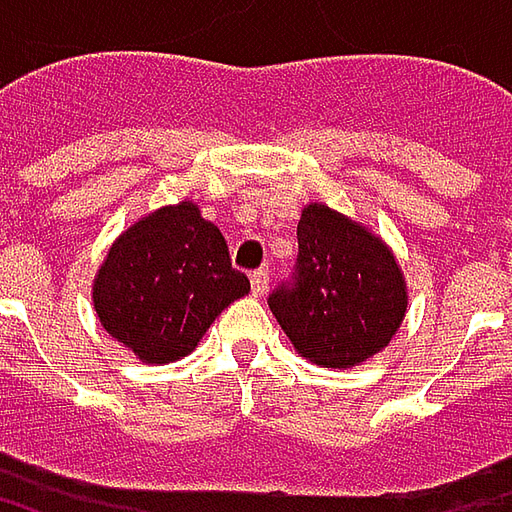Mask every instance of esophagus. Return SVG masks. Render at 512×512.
Instances as JSON below:
<instances>
[{
  "instance_id": "34e87169",
  "label": "esophagus",
  "mask_w": 512,
  "mask_h": 512,
  "mask_svg": "<svg viewBox=\"0 0 512 512\" xmlns=\"http://www.w3.org/2000/svg\"><path fill=\"white\" fill-rule=\"evenodd\" d=\"M249 282H252V296H263L268 290V271H255L252 277H249Z\"/></svg>"
}]
</instances>
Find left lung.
Wrapping results in <instances>:
<instances>
[{
  "label": "left lung",
  "instance_id": "left-lung-1",
  "mask_svg": "<svg viewBox=\"0 0 512 512\" xmlns=\"http://www.w3.org/2000/svg\"><path fill=\"white\" fill-rule=\"evenodd\" d=\"M293 277L268 307L304 359L354 367L389 345L406 318V279L392 249L343 213L312 202L299 219Z\"/></svg>",
  "mask_w": 512,
  "mask_h": 512
}]
</instances>
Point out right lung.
<instances>
[{"label": "right lung", "mask_w": 512, "mask_h": 512, "mask_svg": "<svg viewBox=\"0 0 512 512\" xmlns=\"http://www.w3.org/2000/svg\"><path fill=\"white\" fill-rule=\"evenodd\" d=\"M249 293L219 227L194 202L147 213L117 238L93 285L106 332L142 362L191 354L216 315Z\"/></svg>", "instance_id": "1"}]
</instances>
